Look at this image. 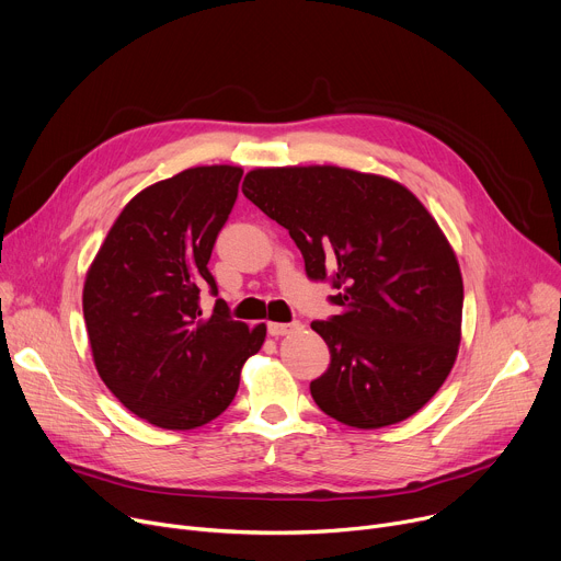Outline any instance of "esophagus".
<instances>
[{
  "label": "esophagus",
  "mask_w": 561,
  "mask_h": 561,
  "mask_svg": "<svg viewBox=\"0 0 561 561\" xmlns=\"http://www.w3.org/2000/svg\"><path fill=\"white\" fill-rule=\"evenodd\" d=\"M302 329V322H268V333L275 335V339H279V335H286V333H293V331H300Z\"/></svg>",
  "instance_id": "1"
}]
</instances>
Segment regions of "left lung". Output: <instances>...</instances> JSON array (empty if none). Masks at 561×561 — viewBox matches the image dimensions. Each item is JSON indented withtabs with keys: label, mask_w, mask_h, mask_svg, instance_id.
<instances>
[{
	"label": "left lung",
	"mask_w": 561,
	"mask_h": 561,
	"mask_svg": "<svg viewBox=\"0 0 561 561\" xmlns=\"http://www.w3.org/2000/svg\"><path fill=\"white\" fill-rule=\"evenodd\" d=\"M243 194L288 230L309 279L341 309L311 322L331 354L311 381L322 413L354 428L415 415L458 356L462 275L454 248L403 184L341 167L254 169Z\"/></svg>",
	"instance_id": "obj_1"
}]
</instances>
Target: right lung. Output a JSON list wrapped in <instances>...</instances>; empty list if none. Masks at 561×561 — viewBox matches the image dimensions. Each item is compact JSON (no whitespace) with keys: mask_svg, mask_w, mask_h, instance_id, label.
Masks as SVG:
<instances>
[{"mask_svg":"<svg viewBox=\"0 0 561 561\" xmlns=\"http://www.w3.org/2000/svg\"><path fill=\"white\" fill-rule=\"evenodd\" d=\"M243 169H186L139 192L110 228L83 286V316L103 383L130 413L167 431L216 420L237 390L243 363L266 339L216 300L207 268L234 207Z\"/></svg>","mask_w":561,"mask_h":561,"instance_id":"add662e5","label":"right lung"}]
</instances>
